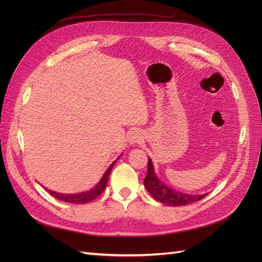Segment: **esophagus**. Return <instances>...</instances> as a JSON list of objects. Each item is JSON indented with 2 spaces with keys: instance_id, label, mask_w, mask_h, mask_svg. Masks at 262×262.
Instances as JSON below:
<instances>
[{
  "instance_id": "esophagus-1",
  "label": "esophagus",
  "mask_w": 262,
  "mask_h": 262,
  "mask_svg": "<svg viewBox=\"0 0 262 262\" xmlns=\"http://www.w3.org/2000/svg\"><path fill=\"white\" fill-rule=\"evenodd\" d=\"M129 140H130V143L131 144H138V143H140V142L142 141L141 133L139 131H132L130 133Z\"/></svg>"
}]
</instances>
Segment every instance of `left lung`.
I'll list each match as a JSON object with an SVG mask.
<instances>
[{
	"label": "left lung",
	"instance_id": "8db88e82",
	"mask_svg": "<svg viewBox=\"0 0 262 262\" xmlns=\"http://www.w3.org/2000/svg\"><path fill=\"white\" fill-rule=\"evenodd\" d=\"M144 186L154 199L160 201L161 203L170 205V207H180V205L191 204L193 202L202 200L203 198L207 195H192L182 193L177 191V190H173L167 186H165L163 182L160 179H157V177L155 176L153 163L150 161V158H148L147 162V173L146 177L144 178Z\"/></svg>",
	"mask_w": 262,
	"mask_h": 262
}]
</instances>
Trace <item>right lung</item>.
Returning a JSON list of instances; mask_svg holds the SVG:
<instances>
[{
    "mask_svg": "<svg viewBox=\"0 0 262 262\" xmlns=\"http://www.w3.org/2000/svg\"><path fill=\"white\" fill-rule=\"evenodd\" d=\"M115 163L116 162H114L112 165H110V167L107 169V171L105 172V175L102 176L100 181L92 190H90V191L82 192V193H75V194L57 193V192L50 191V190H48V192L52 196H54L55 199L61 200V201H64V202H69V203L84 204V203H87V202H90V201H93L94 199H96V198L99 194H101V192L105 190L106 185H107V181H108V178H109V175H110V171L113 170V167H114Z\"/></svg>",
    "mask_w": 262,
    "mask_h": 262,
    "instance_id": "1",
    "label": "right lung"
}]
</instances>
